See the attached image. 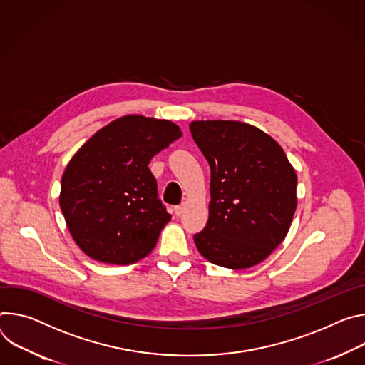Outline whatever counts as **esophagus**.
Instances as JSON below:
<instances>
[{
  "mask_svg": "<svg viewBox=\"0 0 365 365\" xmlns=\"http://www.w3.org/2000/svg\"><path fill=\"white\" fill-rule=\"evenodd\" d=\"M174 210H175V215H177V216H181V215H182V213H184V210H185V205H181V206H177V207H175V209H174Z\"/></svg>",
  "mask_w": 365,
  "mask_h": 365,
  "instance_id": "esophagus-1",
  "label": "esophagus"
}]
</instances>
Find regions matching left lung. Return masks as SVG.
I'll use <instances>...</instances> for the list:
<instances>
[{"label": "left lung", "instance_id": "left-lung-1", "mask_svg": "<svg viewBox=\"0 0 365 365\" xmlns=\"http://www.w3.org/2000/svg\"><path fill=\"white\" fill-rule=\"evenodd\" d=\"M190 130L212 171L209 220L194 235L195 247L212 264L251 268L289 233L297 174L282 148L252 125L195 120Z\"/></svg>", "mask_w": 365, "mask_h": 365}]
</instances>
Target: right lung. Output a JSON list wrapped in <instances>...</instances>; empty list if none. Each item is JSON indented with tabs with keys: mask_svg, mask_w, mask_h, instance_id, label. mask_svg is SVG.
Instances as JSON below:
<instances>
[{
	"mask_svg": "<svg viewBox=\"0 0 365 365\" xmlns=\"http://www.w3.org/2000/svg\"><path fill=\"white\" fill-rule=\"evenodd\" d=\"M182 136L170 120L128 114L94 133L65 168L59 206L90 258L129 265L148 257L171 215L158 200L150 159Z\"/></svg>",
	"mask_w": 365,
	"mask_h": 365,
	"instance_id": "add662e5",
	"label": "right lung"
}]
</instances>
